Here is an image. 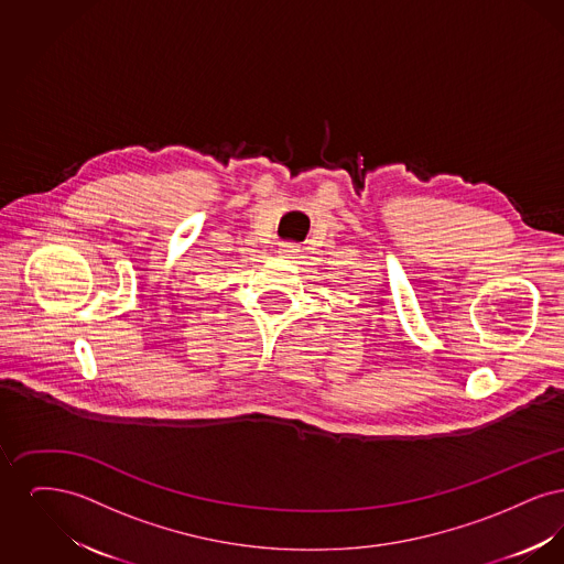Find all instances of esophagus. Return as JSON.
Instances as JSON below:
<instances>
[{
  "instance_id": "esophagus-1",
  "label": "esophagus",
  "mask_w": 564,
  "mask_h": 564,
  "mask_svg": "<svg viewBox=\"0 0 564 564\" xmlns=\"http://www.w3.org/2000/svg\"><path fill=\"white\" fill-rule=\"evenodd\" d=\"M279 253H281L283 258H295V256H297V249H295V245H283V247L279 249Z\"/></svg>"
}]
</instances>
